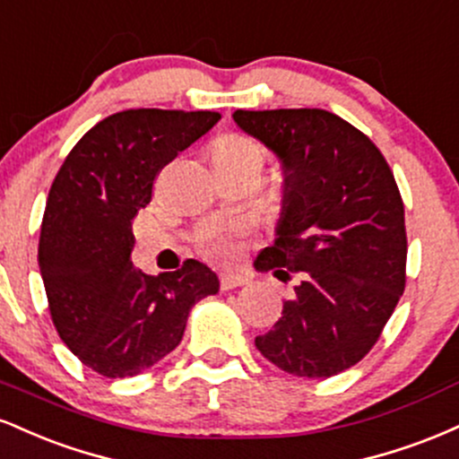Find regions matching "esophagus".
Masks as SVG:
<instances>
[{"label":"esophagus","mask_w":459,"mask_h":459,"mask_svg":"<svg viewBox=\"0 0 459 459\" xmlns=\"http://www.w3.org/2000/svg\"><path fill=\"white\" fill-rule=\"evenodd\" d=\"M244 284H247V278L241 276V273H224V276H220V289L222 291H230V289L244 287Z\"/></svg>","instance_id":"1"}]
</instances>
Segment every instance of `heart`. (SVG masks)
Wrapping results in <instances>:
<instances>
[{"label": "heart", "mask_w": 459, "mask_h": 459, "mask_svg": "<svg viewBox=\"0 0 459 459\" xmlns=\"http://www.w3.org/2000/svg\"><path fill=\"white\" fill-rule=\"evenodd\" d=\"M215 163H226V166H256L261 168L265 163L267 151L259 140L247 134H224L213 146ZM239 229L220 230L204 239L203 252L213 261H226L233 256V241L230 237Z\"/></svg>", "instance_id": "obj_1"}]
</instances>
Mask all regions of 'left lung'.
<instances>
[{"label":"left lung","instance_id":"left-lung-1","mask_svg":"<svg viewBox=\"0 0 459 459\" xmlns=\"http://www.w3.org/2000/svg\"><path fill=\"white\" fill-rule=\"evenodd\" d=\"M233 118L284 168L278 237L255 265L282 282L298 276L256 350L291 376H336L371 351L403 293L397 181L368 135L325 109H237Z\"/></svg>","mask_w":459,"mask_h":459}]
</instances>
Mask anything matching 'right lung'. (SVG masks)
Returning <instances> with one entry per match:
<instances>
[{"instance_id":"right-lung-1","label":"right lung","mask_w":459,"mask_h":459,"mask_svg":"<svg viewBox=\"0 0 459 459\" xmlns=\"http://www.w3.org/2000/svg\"><path fill=\"white\" fill-rule=\"evenodd\" d=\"M218 120L207 109L116 112L83 134L51 183L39 241L51 321L105 377L160 362L181 343L194 304L218 293V276L194 259L160 276L131 263V220L151 203L157 175Z\"/></svg>"}]
</instances>
